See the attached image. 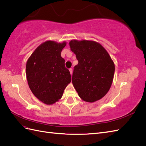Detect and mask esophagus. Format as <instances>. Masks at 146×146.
<instances>
[{
  "label": "esophagus",
  "instance_id": "esophagus-1",
  "mask_svg": "<svg viewBox=\"0 0 146 146\" xmlns=\"http://www.w3.org/2000/svg\"><path fill=\"white\" fill-rule=\"evenodd\" d=\"M69 72H70V75H72V68L69 69Z\"/></svg>",
  "mask_w": 146,
  "mask_h": 146
}]
</instances>
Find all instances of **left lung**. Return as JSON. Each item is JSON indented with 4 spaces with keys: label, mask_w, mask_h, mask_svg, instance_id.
I'll return each instance as SVG.
<instances>
[{
    "label": "left lung",
    "mask_w": 146,
    "mask_h": 146,
    "mask_svg": "<svg viewBox=\"0 0 146 146\" xmlns=\"http://www.w3.org/2000/svg\"><path fill=\"white\" fill-rule=\"evenodd\" d=\"M69 46L78 61L72 77L78 96L88 102L102 99L111 87L115 69L108 53L92 41L72 40Z\"/></svg>",
    "instance_id": "8db88e82"
}]
</instances>
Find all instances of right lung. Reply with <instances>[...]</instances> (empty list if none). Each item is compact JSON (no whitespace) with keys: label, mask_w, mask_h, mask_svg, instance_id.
<instances>
[{"label":"right lung","mask_w":146,"mask_h":146,"mask_svg":"<svg viewBox=\"0 0 146 146\" xmlns=\"http://www.w3.org/2000/svg\"><path fill=\"white\" fill-rule=\"evenodd\" d=\"M66 42L48 41L38 46L26 64V76L30 89L35 97L47 105L61 98L64 90L71 82L69 69L61 52Z\"/></svg>","instance_id":"obj_1"}]
</instances>
